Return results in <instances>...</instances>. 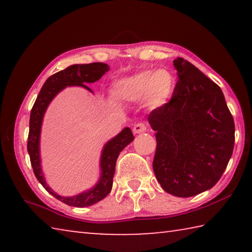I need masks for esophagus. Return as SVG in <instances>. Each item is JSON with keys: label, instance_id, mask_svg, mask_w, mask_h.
Wrapping results in <instances>:
<instances>
[{"label": "esophagus", "instance_id": "obj_1", "mask_svg": "<svg viewBox=\"0 0 252 252\" xmlns=\"http://www.w3.org/2000/svg\"><path fill=\"white\" fill-rule=\"evenodd\" d=\"M147 129H148V126L146 125V123H143V122L135 123V125L133 126V132H134L135 134L142 133V132H146Z\"/></svg>", "mask_w": 252, "mask_h": 252}]
</instances>
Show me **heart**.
Masks as SVG:
<instances>
[{
    "mask_svg": "<svg viewBox=\"0 0 252 252\" xmlns=\"http://www.w3.org/2000/svg\"><path fill=\"white\" fill-rule=\"evenodd\" d=\"M176 88V78L168 69L142 70L131 76L116 81L111 94L117 100L139 102L146 99L150 108L167 103Z\"/></svg>",
    "mask_w": 252,
    "mask_h": 252,
    "instance_id": "heart-1",
    "label": "heart"
}]
</instances>
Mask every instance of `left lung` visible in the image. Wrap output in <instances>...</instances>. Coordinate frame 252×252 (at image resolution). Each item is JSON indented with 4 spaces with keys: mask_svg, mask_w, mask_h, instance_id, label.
Returning <instances> with one entry per match:
<instances>
[{
    "mask_svg": "<svg viewBox=\"0 0 252 252\" xmlns=\"http://www.w3.org/2000/svg\"><path fill=\"white\" fill-rule=\"evenodd\" d=\"M171 99L149 114L156 133L153 171L168 193L188 198L216 185L232 156L234 122L223 93L193 64L173 61Z\"/></svg>",
    "mask_w": 252,
    "mask_h": 252,
    "instance_id": "1",
    "label": "left lung"
}]
</instances>
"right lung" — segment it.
<instances>
[{"mask_svg": "<svg viewBox=\"0 0 252 252\" xmlns=\"http://www.w3.org/2000/svg\"><path fill=\"white\" fill-rule=\"evenodd\" d=\"M109 66L105 63H89V64H74L66 69L59 71L45 81L41 91L37 95L30 116V131L28 136V152L30 155L33 172L44 189L49 193L57 198L60 201L71 207H89L92 206L100 200L104 199L112 189L113 176L116 171V162L120 152L127 144L133 141L134 136L132 134L130 127H125L116 138L105 144L101 156V178L94 188L83 193L74 197H61L55 193L51 188L46 185L41 170L40 163V132L41 125L46 108L53 97L67 85H80L91 91L84 83H93L102 78Z\"/></svg>", "mask_w": 252, "mask_h": 252, "instance_id": "right-lung-1", "label": "right lung"}]
</instances>
